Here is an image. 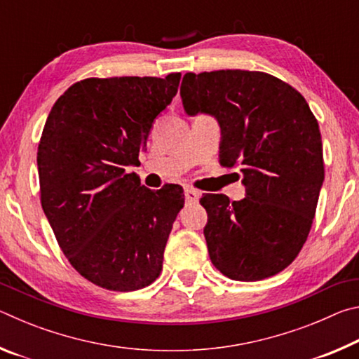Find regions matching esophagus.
<instances>
[{"mask_svg":"<svg viewBox=\"0 0 359 359\" xmlns=\"http://www.w3.org/2000/svg\"><path fill=\"white\" fill-rule=\"evenodd\" d=\"M199 196H201V193H199L198 190H194V188H190V187L185 188V199H187V203H196L198 199H199Z\"/></svg>","mask_w":359,"mask_h":359,"instance_id":"34e87169","label":"esophagus"}]
</instances>
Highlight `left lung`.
Returning a JSON list of instances; mask_svg holds the SVG:
<instances>
[{
	"mask_svg": "<svg viewBox=\"0 0 359 359\" xmlns=\"http://www.w3.org/2000/svg\"><path fill=\"white\" fill-rule=\"evenodd\" d=\"M180 96L188 115L218 120L220 165L244 174V199L199 201L212 264L239 282L278 274L306 244L325 180L317 118L297 90L259 71L187 72Z\"/></svg>",
	"mask_w": 359,
	"mask_h": 359,
	"instance_id": "8db88e82",
	"label": "left lung"
}]
</instances>
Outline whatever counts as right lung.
I'll list each match as a JSON object with an SVG mask.
<instances>
[{
    "label": "right lung",
    "mask_w": 359,
    "mask_h": 359,
    "mask_svg": "<svg viewBox=\"0 0 359 359\" xmlns=\"http://www.w3.org/2000/svg\"><path fill=\"white\" fill-rule=\"evenodd\" d=\"M180 72L90 77L66 90L38 145L41 204L71 266L111 291L149 287L184 208L180 185L151 191L126 168L177 93Z\"/></svg>",
    "instance_id": "obj_1"
}]
</instances>
